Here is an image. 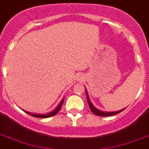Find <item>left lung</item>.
Returning a JSON list of instances; mask_svg holds the SVG:
<instances>
[{
	"instance_id": "8db88e82",
	"label": "left lung",
	"mask_w": 149,
	"mask_h": 149,
	"mask_svg": "<svg viewBox=\"0 0 149 149\" xmlns=\"http://www.w3.org/2000/svg\"><path fill=\"white\" fill-rule=\"evenodd\" d=\"M86 97H87V102H88V104L89 106V109L91 110L92 112H93L94 114L96 115V116H113V115L118 114L119 112H121L122 111L125 109H123L118 110V111H116V112H104V111H102V110L98 109L97 108H95V106L92 104L91 101L89 100V95H88V93H87V90L86 89Z\"/></svg>"
}]
</instances>
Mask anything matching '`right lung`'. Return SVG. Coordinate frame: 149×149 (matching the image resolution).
I'll return each mask as SVG.
<instances>
[{"mask_svg":"<svg viewBox=\"0 0 149 149\" xmlns=\"http://www.w3.org/2000/svg\"><path fill=\"white\" fill-rule=\"evenodd\" d=\"M63 101H64V98L62 100V101H61V102L59 103V105L57 106V107H56V108L54 111H52V112H48V113H46V114H35V113L29 112H27V111H25V110H24V111L26 112V113H27V114L31 115V116H32L37 117V118H49V117H51V116H55V115L56 114V113H57L59 111H60V109H61V106H62L63 103Z\"/></svg>","mask_w":149,"mask_h":149,"instance_id":"add662e5","label":"right lung"}]
</instances>
